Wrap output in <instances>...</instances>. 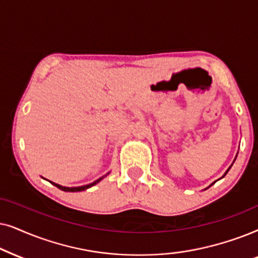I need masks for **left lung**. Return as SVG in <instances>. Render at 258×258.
Here are the masks:
<instances>
[{
    "label": "left lung",
    "instance_id": "left-lung-1",
    "mask_svg": "<svg viewBox=\"0 0 258 258\" xmlns=\"http://www.w3.org/2000/svg\"><path fill=\"white\" fill-rule=\"evenodd\" d=\"M230 167H231V166H230ZM229 170H230V169H229ZM229 170H228V171H229ZM228 171H226V172H225V174H226V173H228Z\"/></svg>",
    "mask_w": 258,
    "mask_h": 258
}]
</instances>
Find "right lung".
I'll return each mask as SVG.
<instances>
[{"label": "right lung", "mask_w": 258, "mask_h": 258, "mask_svg": "<svg viewBox=\"0 0 258 258\" xmlns=\"http://www.w3.org/2000/svg\"><path fill=\"white\" fill-rule=\"evenodd\" d=\"M104 177H106V176H104ZM104 177L99 178L98 180L93 181V183H91V184H88V185H84V186H78V187H64V186H61V185H59V184L51 183V181H50V183L53 184V185H55V186H56V187H59L60 190H62V191H67V192H78V191H84V190H86V188H88V187L93 186V185H95L97 183H99V181H100Z\"/></svg>", "instance_id": "obj_1"}]
</instances>
